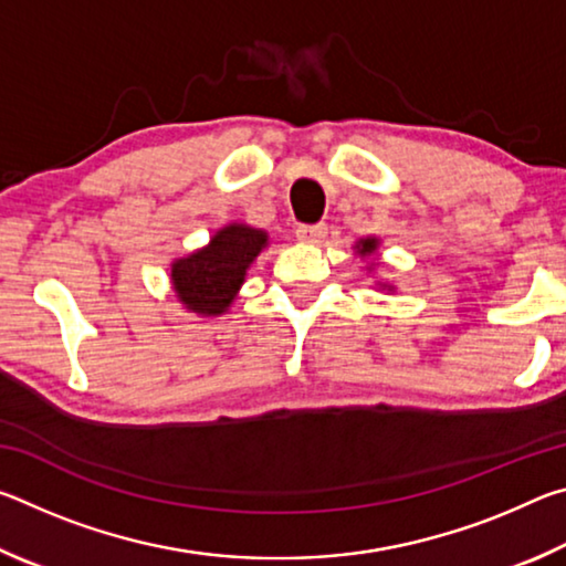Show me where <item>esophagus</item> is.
<instances>
[{
    "mask_svg": "<svg viewBox=\"0 0 566 566\" xmlns=\"http://www.w3.org/2000/svg\"><path fill=\"white\" fill-rule=\"evenodd\" d=\"M327 237V227L324 224H302L296 229V239L304 244H319Z\"/></svg>",
    "mask_w": 566,
    "mask_h": 566,
    "instance_id": "obj_1",
    "label": "esophagus"
}]
</instances>
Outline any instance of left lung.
I'll use <instances>...</instances> for the list:
<instances>
[{"mask_svg": "<svg viewBox=\"0 0 566 566\" xmlns=\"http://www.w3.org/2000/svg\"><path fill=\"white\" fill-rule=\"evenodd\" d=\"M379 239L377 237H361V239H357V242H354V256H359V260L364 262V270L367 272H375L377 266H379ZM377 286L379 290H385V292H395L397 286L395 284H389V282H377Z\"/></svg>", "mask_w": 566, "mask_h": 566, "instance_id": "1", "label": "left lung"}]
</instances>
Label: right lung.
I'll list each match as a JSON object with an SVG mask.
<instances>
[{
	"label": "right lung",
	"instance_id": "add662e5",
	"mask_svg": "<svg viewBox=\"0 0 566 566\" xmlns=\"http://www.w3.org/2000/svg\"><path fill=\"white\" fill-rule=\"evenodd\" d=\"M270 247L264 229L229 222L205 247L169 264V282L177 302L197 317H222L234 304L249 266Z\"/></svg>",
	"mask_w": 566,
	"mask_h": 566
}]
</instances>
